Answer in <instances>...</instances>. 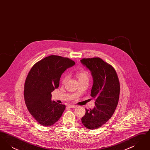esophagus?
Here are the masks:
<instances>
[{"label": "esophagus", "mask_w": 150, "mask_h": 150, "mask_svg": "<svg viewBox=\"0 0 150 150\" xmlns=\"http://www.w3.org/2000/svg\"><path fill=\"white\" fill-rule=\"evenodd\" d=\"M69 107H70V108H76V106H75V105H70L69 106Z\"/></svg>", "instance_id": "1"}]
</instances>
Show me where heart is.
<instances>
[{
	"mask_svg": "<svg viewBox=\"0 0 150 150\" xmlns=\"http://www.w3.org/2000/svg\"><path fill=\"white\" fill-rule=\"evenodd\" d=\"M76 75L78 78L79 80L84 79H88V73L85 70H80L76 72ZM69 75L67 74H64L62 79V82L64 83L66 80H67Z\"/></svg>",
	"mask_w": 150,
	"mask_h": 150,
	"instance_id": "b5f03b06",
	"label": "heart"
}]
</instances>
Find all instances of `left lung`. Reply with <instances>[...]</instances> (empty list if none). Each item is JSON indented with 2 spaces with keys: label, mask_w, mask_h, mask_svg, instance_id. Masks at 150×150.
<instances>
[{
  "label": "left lung",
  "mask_w": 150,
  "mask_h": 150,
  "mask_svg": "<svg viewBox=\"0 0 150 150\" xmlns=\"http://www.w3.org/2000/svg\"><path fill=\"white\" fill-rule=\"evenodd\" d=\"M81 63L91 72L93 84L91 96L95 107L86 110L82 124L89 129L99 128L114 114L118 103L120 83L114 67L99 57L83 58Z\"/></svg>",
  "instance_id": "8db88e82"
}]
</instances>
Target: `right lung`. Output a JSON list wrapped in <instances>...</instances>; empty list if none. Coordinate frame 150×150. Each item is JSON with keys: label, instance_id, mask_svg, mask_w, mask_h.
<instances>
[{"label": "right lung", "instance_id": "right-lung-1", "mask_svg": "<svg viewBox=\"0 0 150 150\" xmlns=\"http://www.w3.org/2000/svg\"><path fill=\"white\" fill-rule=\"evenodd\" d=\"M75 64L68 58L51 55L33 66L24 87L25 102L30 113L40 124L50 126L61 117L66 106L51 100L61 75Z\"/></svg>", "mask_w": 150, "mask_h": 150}]
</instances>
